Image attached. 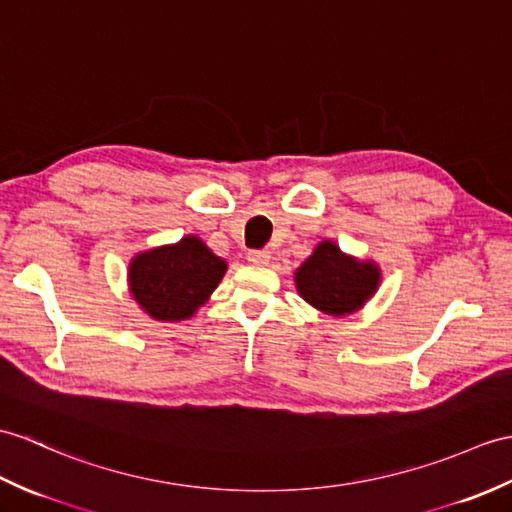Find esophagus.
<instances>
[{
	"instance_id": "1",
	"label": "esophagus",
	"mask_w": 512,
	"mask_h": 512,
	"mask_svg": "<svg viewBox=\"0 0 512 512\" xmlns=\"http://www.w3.org/2000/svg\"><path fill=\"white\" fill-rule=\"evenodd\" d=\"M246 259L251 261L253 266H266L270 261V251H266V248H261V251H248Z\"/></svg>"
}]
</instances>
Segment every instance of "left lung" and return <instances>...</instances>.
I'll return each mask as SVG.
<instances>
[{
	"mask_svg": "<svg viewBox=\"0 0 512 512\" xmlns=\"http://www.w3.org/2000/svg\"><path fill=\"white\" fill-rule=\"evenodd\" d=\"M382 283V268L373 259L340 251L331 240L314 246L312 255L294 270V285L305 303L327 316L360 312Z\"/></svg>",
	"mask_w": 512,
	"mask_h": 512,
	"instance_id": "8db88e82",
	"label": "left lung"
}]
</instances>
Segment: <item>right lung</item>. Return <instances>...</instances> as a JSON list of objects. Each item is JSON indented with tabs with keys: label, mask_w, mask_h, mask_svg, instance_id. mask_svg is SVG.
Returning a JSON list of instances; mask_svg holds the SVG:
<instances>
[{
	"label": "right lung",
	"mask_w": 512,
	"mask_h": 512,
	"mask_svg": "<svg viewBox=\"0 0 512 512\" xmlns=\"http://www.w3.org/2000/svg\"><path fill=\"white\" fill-rule=\"evenodd\" d=\"M227 261L198 235H183L137 253L128 264V292L139 310L159 323L192 318L218 288Z\"/></svg>",
	"instance_id": "add662e5"
}]
</instances>
